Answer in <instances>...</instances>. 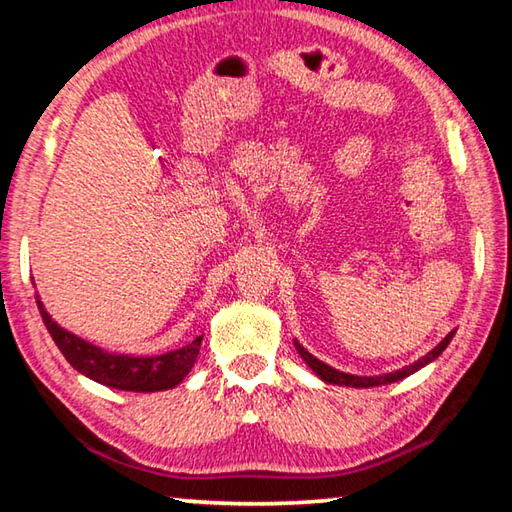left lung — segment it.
<instances>
[{"mask_svg": "<svg viewBox=\"0 0 512 512\" xmlns=\"http://www.w3.org/2000/svg\"><path fill=\"white\" fill-rule=\"evenodd\" d=\"M456 329L454 332H449L443 341H440L436 348H433L431 352L424 354L422 359H418L415 363H409V366H404L400 370L395 372H386V375H375V377H359V375H350V372H341L336 370L332 366H327V363H323L320 359H316L314 354L307 352L305 348L298 341H293V345H296L298 354L302 357V361L307 363V366L316 372V375L325 381V384H336V386H352V388H370V386H384V384H393V381H400L404 377L413 375V372H418L420 368L427 366V363H431L433 359H438L440 354H443V350L449 345V341L454 339Z\"/></svg>", "mask_w": 512, "mask_h": 512, "instance_id": "obj_1", "label": "left lung"}]
</instances>
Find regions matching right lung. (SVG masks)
I'll list each match as a JSON object with an SVG mask.
<instances>
[{"instance_id":"1","label":"right lung","mask_w":512,"mask_h":512,"mask_svg":"<svg viewBox=\"0 0 512 512\" xmlns=\"http://www.w3.org/2000/svg\"><path fill=\"white\" fill-rule=\"evenodd\" d=\"M36 302L42 316V323L49 329L51 339L69 361V366L79 370L81 375L99 381L103 386L117 388V391H133V393H155L169 391L178 386L189 370L194 368L198 350H201L203 336H198L185 348L151 354V357H133V354H112L97 348L81 336H76L67 329L60 327L54 318L47 314L40 296L36 293Z\"/></svg>"}]
</instances>
